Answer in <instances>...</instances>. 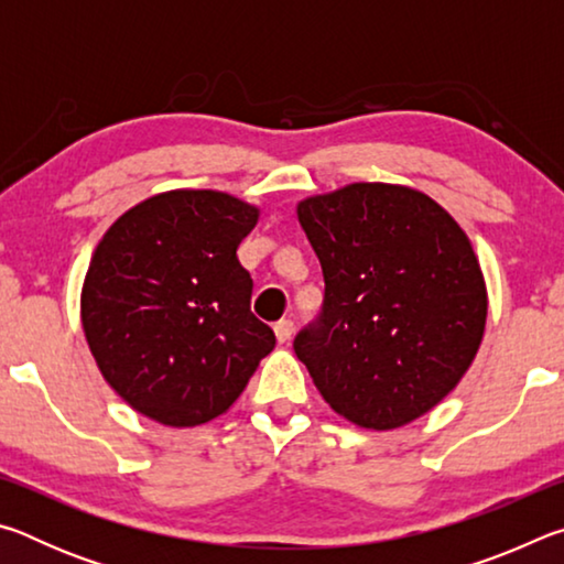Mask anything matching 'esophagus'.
Here are the masks:
<instances>
[{
	"mask_svg": "<svg viewBox=\"0 0 564 564\" xmlns=\"http://www.w3.org/2000/svg\"><path fill=\"white\" fill-rule=\"evenodd\" d=\"M273 330H275V338H279V343H289L291 336H293V321L283 318V321L275 323Z\"/></svg>",
	"mask_w": 564,
	"mask_h": 564,
	"instance_id": "1",
	"label": "esophagus"
}]
</instances>
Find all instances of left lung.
Segmentation results:
<instances>
[{
    "label": "left lung",
    "instance_id": "8db88e82",
    "mask_svg": "<svg viewBox=\"0 0 564 564\" xmlns=\"http://www.w3.org/2000/svg\"><path fill=\"white\" fill-rule=\"evenodd\" d=\"M326 293L293 340L326 403L393 431L460 383L480 348L488 291L455 218L431 196L350 184L299 204Z\"/></svg>",
    "mask_w": 564,
    "mask_h": 564
}]
</instances>
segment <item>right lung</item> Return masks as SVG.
Segmentation results:
<instances>
[{
    "instance_id": "add662e5",
    "label": "right lung",
    "mask_w": 564,
    "mask_h": 564,
    "mask_svg": "<svg viewBox=\"0 0 564 564\" xmlns=\"http://www.w3.org/2000/svg\"><path fill=\"white\" fill-rule=\"evenodd\" d=\"M259 208L221 191H166L129 208L97 246L82 326L101 376L156 423L194 427L243 393L273 330L251 313L236 248Z\"/></svg>"
}]
</instances>
